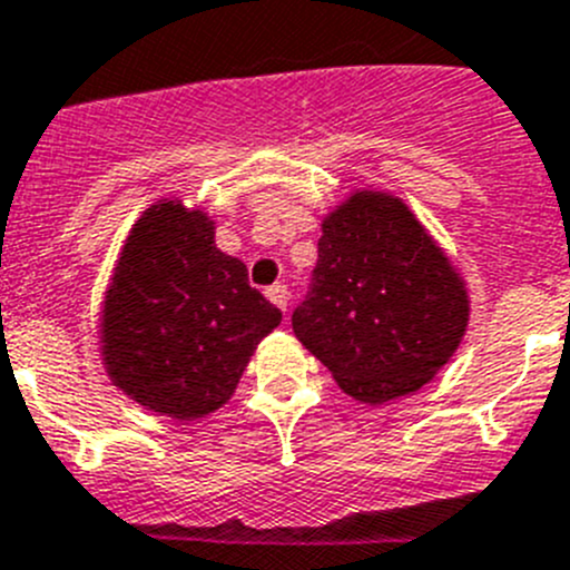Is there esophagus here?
Listing matches in <instances>:
<instances>
[{
	"label": "esophagus",
	"mask_w": 570,
	"mask_h": 570,
	"mask_svg": "<svg viewBox=\"0 0 570 570\" xmlns=\"http://www.w3.org/2000/svg\"><path fill=\"white\" fill-rule=\"evenodd\" d=\"M265 296H268L279 311H288V288H285L282 282H274L271 288H265Z\"/></svg>",
	"instance_id": "obj_1"
}]
</instances>
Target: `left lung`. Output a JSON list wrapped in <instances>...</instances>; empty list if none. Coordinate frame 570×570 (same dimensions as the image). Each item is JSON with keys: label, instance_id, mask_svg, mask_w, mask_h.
<instances>
[{"label": "left lung", "instance_id": "obj_1", "mask_svg": "<svg viewBox=\"0 0 570 570\" xmlns=\"http://www.w3.org/2000/svg\"><path fill=\"white\" fill-rule=\"evenodd\" d=\"M469 311L466 279L410 206L356 189L322 217L311 296L291 325L350 399L387 404L455 356Z\"/></svg>", "mask_w": 570, "mask_h": 570}]
</instances>
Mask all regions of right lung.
I'll return each instance as SVG.
<instances>
[{
    "label": "right lung",
    "mask_w": 570,
    "mask_h": 570,
    "mask_svg": "<svg viewBox=\"0 0 570 570\" xmlns=\"http://www.w3.org/2000/svg\"><path fill=\"white\" fill-rule=\"evenodd\" d=\"M279 322V307L248 285L245 265L214 245L212 214L160 197L118 250L98 350L124 395L186 424L232 399Z\"/></svg>",
    "instance_id": "obj_1"
}]
</instances>
